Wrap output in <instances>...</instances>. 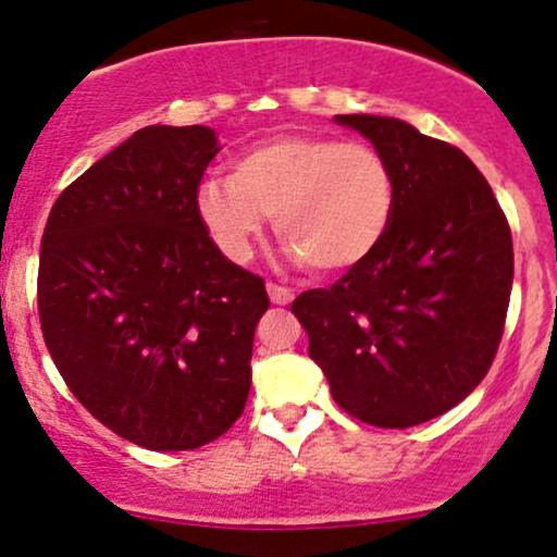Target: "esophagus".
<instances>
[{
    "instance_id": "obj_1",
    "label": "esophagus",
    "mask_w": 557,
    "mask_h": 557,
    "mask_svg": "<svg viewBox=\"0 0 557 557\" xmlns=\"http://www.w3.org/2000/svg\"><path fill=\"white\" fill-rule=\"evenodd\" d=\"M267 293H270V300L274 306H287L293 300V293L287 290V287H280V285H267Z\"/></svg>"
}]
</instances>
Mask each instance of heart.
<instances>
[{
    "label": "heart",
    "instance_id": "b5f03b06",
    "mask_svg": "<svg viewBox=\"0 0 557 557\" xmlns=\"http://www.w3.org/2000/svg\"><path fill=\"white\" fill-rule=\"evenodd\" d=\"M395 183L372 146L311 133H274L243 149L227 177H207L196 214L216 251L246 264L274 216L287 257L324 277L367 264L385 243Z\"/></svg>",
    "mask_w": 557,
    "mask_h": 557
}]
</instances>
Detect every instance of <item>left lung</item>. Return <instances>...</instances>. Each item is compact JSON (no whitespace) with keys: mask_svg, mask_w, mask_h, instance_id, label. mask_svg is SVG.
<instances>
[{"mask_svg":"<svg viewBox=\"0 0 557 557\" xmlns=\"http://www.w3.org/2000/svg\"><path fill=\"white\" fill-rule=\"evenodd\" d=\"M385 159L393 225L380 251L290 311L350 417L406 430L450 411L487 374L503 337L513 243L495 194L456 146L398 117L335 114Z\"/></svg>","mask_w":557,"mask_h":557,"instance_id":"8db88e82","label":"left lung"}]
</instances>
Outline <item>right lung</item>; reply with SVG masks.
I'll return each mask as SVG.
<instances>
[{
    "mask_svg": "<svg viewBox=\"0 0 557 557\" xmlns=\"http://www.w3.org/2000/svg\"><path fill=\"white\" fill-rule=\"evenodd\" d=\"M220 149L207 125L140 127L62 190L44 227L49 354L101 424L149 450L212 443L251 389L264 280L222 257L196 214Z\"/></svg>",
    "mask_w": 557,
    "mask_h": 557,
    "instance_id": "add662e5",
    "label": "right lung"
}]
</instances>
